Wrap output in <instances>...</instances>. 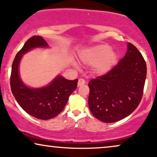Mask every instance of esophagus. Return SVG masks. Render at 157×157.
Listing matches in <instances>:
<instances>
[{
    "label": "esophagus",
    "instance_id": "obj_1",
    "mask_svg": "<svg viewBox=\"0 0 157 157\" xmlns=\"http://www.w3.org/2000/svg\"><path fill=\"white\" fill-rule=\"evenodd\" d=\"M85 83V81L84 79L80 78V79H79V80H78V83H77V85H78V86H80V85H84Z\"/></svg>",
    "mask_w": 157,
    "mask_h": 157
}]
</instances>
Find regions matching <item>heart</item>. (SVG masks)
Returning <instances> with one entry per match:
<instances>
[{
    "mask_svg": "<svg viewBox=\"0 0 157 157\" xmlns=\"http://www.w3.org/2000/svg\"><path fill=\"white\" fill-rule=\"evenodd\" d=\"M117 53L108 44H98L84 49L80 53L83 64L93 65L95 74L103 75L112 70L118 61Z\"/></svg>",
    "mask_w": 157,
    "mask_h": 157,
    "instance_id": "1",
    "label": "heart"
}]
</instances>
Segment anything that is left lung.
I'll return each mask as SVG.
<instances>
[{
  "mask_svg": "<svg viewBox=\"0 0 157 157\" xmlns=\"http://www.w3.org/2000/svg\"><path fill=\"white\" fill-rule=\"evenodd\" d=\"M146 64L138 48L128 43L125 56L112 70L88 82V105L95 117L106 123L125 118L141 101Z\"/></svg>",
  "mask_w": 157,
  "mask_h": 157,
  "instance_id": "1",
  "label": "left lung"
}]
</instances>
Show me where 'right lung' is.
I'll return each instance as SVG.
<instances>
[{
	"mask_svg": "<svg viewBox=\"0 0 157 157\" xmlns=\"http://www.w3.org/2000/svg\"><path fill=\"white\" fill-rule=\"evenodd\" d=\"M48 46L46 41L38 35L27 40L16 55L10 77L11 91L19 106L31 116L44 120L60 114L69 96L76 90L78 81L77 79L67 80L59 75L42 88H30L24 84L19 75V65L22 56L34 48Z\"/></svg>",
	"mask_w": 157,
	"mask_h": 157,
	"instance_id": "1",
	"label": "right lung"
}]
</instances>
